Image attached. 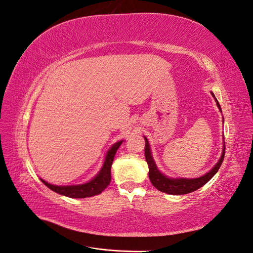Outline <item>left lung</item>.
Segmentation results:
<instances>
[{
    "label": "left lung",
    "instance_id": "obj_1",
    "mask_svg": "<svg viewBox=\"0 0 253 253\" xmlns=\"http://www.w3.org/2000/svg\"><path fill=\"white\" fill-rule=\"evenodd\" d=\"M213 95V93H212ZM214 96V95H213ZM216 100V99H215ZM217 107L220 108V104L216 100ZM145 157L146 161H147L148 167H149V179L151 184L160 190L162 193H167L170 195H184V194H189L194 192V190H197L198 188L203 187L206 183H208L210 179L214 176V174L220 169L222 162L224 160V156H225V148L223 150V154L221 156L220 160H218L217 164L213 167V169L210 170L204 176L197 177V178H169L167 177L164 174L160 173L159 170L157 169L155 161L151 157L150 154V148L147 138L145 137Z\"/></svg>",
    "mask_w": 253,
    "mask_h": 253
}]
</instances>
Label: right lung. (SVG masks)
<instances>
[{
	"label": "right lung",
	"mask_w": 253,
	"mask_h": 253,
	"mask_svg": "<svg viewBox=\"0 0 253 253\" xmlns=\"http://www.w3.org/2000/svg\"><path fill=\"white\" fill-rule=\"evenodd\" d=\"M122 144V141L116 143L112 147L109 149L106 156V159L104 162V166L102 170L95 176L92 181L88 183L82 184V185H74V186H56V185H52L45 181L41 179L44 185L54 190L55 193L67 196V197L70 198H85V197H91V196L98 195L102 192H104L105 188L110 184V169L112 161H114V157L117 153V149L119 148V146Z\"/></svg>",
	"instance_id": "1"
}]
</instances>
